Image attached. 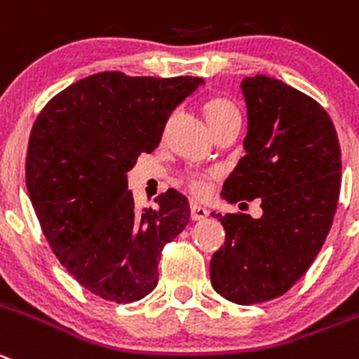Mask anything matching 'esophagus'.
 <instances>
[{
  "instance_id": "esophagus-1",
  "label": "esophagus",
  "mask_w": 359,
  "mask_h": 359,
  "mask_svg": "<svg viewBox=\"0 0 359 359\" xmlns=\"http://www.w3.org/2000/svg\"><path fill=\"white\" fill-rule=\"evenodd\" d=\"M209 216V210L203 209L202 205H196V203H191V219L193 221H203Z\"/></svg>"
}]
</instances>
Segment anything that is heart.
Segmentation results:
<instances>
[{
	"mask_svg": "<svg viewBox=\"0 0 359 359\" xmlns=\"http://www.w3.org/2000/svg\"><path fill=\"white\" fill-rule=\"evenodd\" d=\"M203 109H205L207 120H209L212 130L216 127H219L223 122H226V120L233 118V116H239V109L236 108V104L232 100L225 99V97H214V99L207 100ZM209 179L210 177L207 173L187 172L184 173L182 182L186 184V187L193 195L198 196V198H203V196L209 195L210 191Z\"/></svg>",
	"mask_w": 359,
	"mask_h": 359,
	"instance_id": "heart-1",
	"label": "heart"
}]
</instances>
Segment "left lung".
I'll return each instance as SVG.
<instances>
[{
	"label": "left lung",
	"instance_id": "obj_1",
	"mask_svg": "<svg viewBox=\"0 0 359 359\" xmlns=\"http://www.w3.org/2000/svg\"><path fill=\"white\" fill-rule=\"evenodd\" d=\"M241 86L246 156L223 196L260 198L264 214H217L226 237L210 260V283L232 303L255 304L283 296L316 260L337 212L341 159L337 129L316 99L262 74Z\"/></svg>",
	"mask_w": 359,
	"mask_h": 359
}]
</instances>
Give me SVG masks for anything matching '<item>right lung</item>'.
<instances>
[{
    "label": "right lung",
    "mask_w": 359,
    "mask_h": 359,
    "mask_svg": "<svg viewBox=\"0 0 359 359\" xmlns=\"http://www.w3.org/2000/svg\"><path fill=\"white\" fill-rule=\"evenodd\" d=\"M202 85L193 76L99 72L56 93L33 123L25 170L40 229L70 276L102 299L149 296L161 251L186 229V196L168 189L157 209L138 210L126 173Z\"/></svg>",
    "instance_id": "add662e5"
}]
</instances>
